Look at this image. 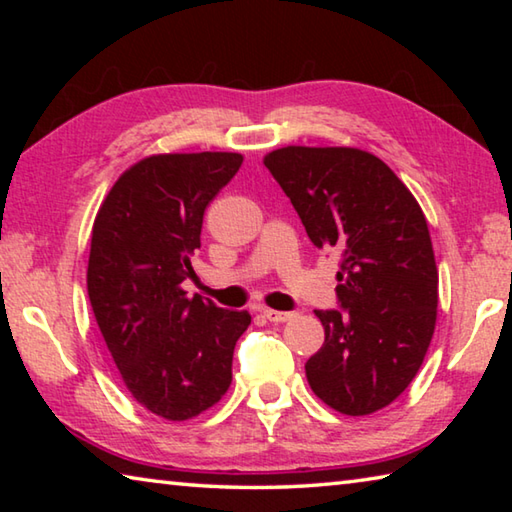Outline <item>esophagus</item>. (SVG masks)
I'll return each instance as SVG.
<instances>
[{"mask_svg": "<svg viewBox=\"0 0 512 512\" xmlns=\"http://www.w3.org/2000/svg\"><path fill=\"white\" fill-rule=\"evenodd\" d=\"M262 314L266 320H271V323H287V320L293 318V314H289V311H275V309H262Z\"/></svg>", "mask_w": 512, "mask_h": 512, "instance_id": "1", "label": "esophagus"}]
</instances>
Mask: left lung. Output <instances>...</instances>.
<instances>
[{"instance_id": "8db88e82", "label": "left lung", "mask_w": 512, "mask_h": 512, "mask_svg": "<svg viewBox=\"0 0 512 512\" xmlns=\"http://www.w3.org/2000/svg\"><path fill=\"white\" fill-rule=\"evenodd\" d=\"M311 244L341 257V309H316L325 343L305 363L320 400L370 415L397 400L429 350L438 268L418 201L377 155L350 146H284L264 158Z\"/></svg>"}]
</instances>
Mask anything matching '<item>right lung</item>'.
I'll return each instance as SVG.
<instances>
[{
	"mask_svg": "<svg viewBox=\"0 0 512 512\" xmlns=\"http://www.w3.org/2000/svg\"><path fill=\"white\" fill-rule=\"evenodd\" d=\"M239 153H162L121 173L92 228L88 296L112 361L137 402L164 420L196 418L225 395L248 311L187 298L205 207Z\"/></svg>",
	"mask_w": 512,
	"mask_h": 512,
	"instance_id": "right-lung-1",
	"label": "right lung"
}]
</instances>
